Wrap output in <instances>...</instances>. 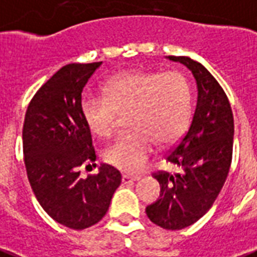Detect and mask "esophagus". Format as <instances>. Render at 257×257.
<instances>
[{"label": "esophagus", "instance_id": "34e87169", "mask_svg": "<svg viewBox=\"0 0 257 257\" xmlns=\"http://www.w3.org/2000/svg\"><path fill=\"white\" fill-rule=\"evenodd\" d=\"M139 177L137 176H128V174H123L122 176V182L123 184H128V182H134V181H138Z\"/></svg>", "mask_w": 257, "mask_h": 257}]
</instances>
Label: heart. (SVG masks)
<instances>
[{
  "label": "heart",
  "instance_id": "1",
  "mask_svg": "<svg viewBox=\"0 0 257 257\" xmlns=\"http://www.w3.org/2000/svg\"><path fill=\"white\" fill-rule=\"evenodd\" d=\"M104 99L85 97L81 115L95 137L110 138L119 115H127V134L104 151L107 164L126 173L142 170L154 145L170 146L188 130L192 87L180 71H133L111 77L103 85Z\"/></svg>",
  "mask_w": 257,
  "mask_h": 257
}]
</instances>
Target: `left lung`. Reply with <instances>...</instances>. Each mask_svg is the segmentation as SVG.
Segmentation results:
<instances>
[{"label":"left lung","mask_w":257,"mask_h":257,"mask_svg":"<svg viewBox=\"0 0 257 257\" xmlns=\"http://www.w3.org/2000/svg\"><path fill=\"white\" fill-rule=\"evenodd\" d=\"M169 59L192 71L198 97L189 130L166 156L182 172L153 174L161 194L147 206L146 214L161 228L178 230L200 220L217 198L232 162L234 124L226 93L212 73L190 57Z\"/></svg>","instance_id":"left-lung-1"}]
</instances>
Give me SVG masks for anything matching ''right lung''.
I'll list each match as a JSON object with an SVG mask.
<instances>
[{
	"label": "right lung",
	"mask_w": 257,
	"mask_h": 257,
	"mask_svg": "<svg viewBox=\"0 0 257 257\" xmlns=\"http://www.w3.org/2000/svg\"><path fill=\"white\" fill-rule=\"evenodd\" d=\"M100 65L72 63L59 69L32 97L23 127L24 162L36 198L55 221L76 230L100 221L122 180L110 165L85 180L79 172L96 160L81 93Z\"/></svg>",
	"instance_id": "obj_1"
}]
</instances>
